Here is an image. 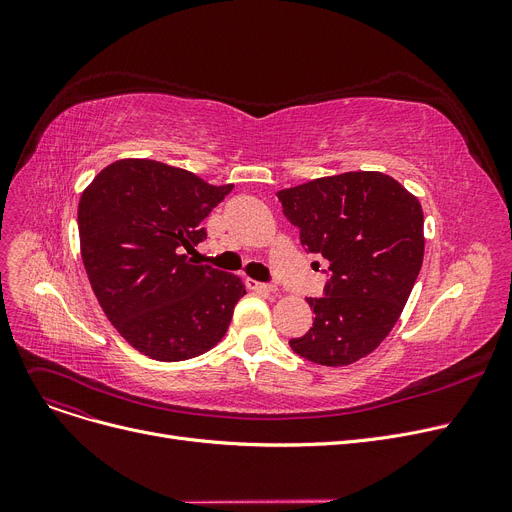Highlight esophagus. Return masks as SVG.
<instances>
[{
	"mask_svg": "<svg viewBox=\"0 0 512 512\" xmlns=\"http://www.w3.org/2000/svg\"><path fill=\"white\" fill-rule=\"evenodd\" d=\"M247 288L255 290V292H274L276 290V286H272V284H263V282H257L251 278H247Z\"/></svg>",
	"mask_w": 512,
	"mask_h": 512,
	"instance_id": "esophagus-1",
	"label": "esophagus"
}]
</instances>
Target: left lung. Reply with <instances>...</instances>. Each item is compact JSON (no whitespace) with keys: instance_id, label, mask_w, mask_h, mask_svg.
I'll use <instances>...</instances> for the list:
<instances>
[{"instance_id":"left-lung-1","label":"left lung","mask_w":512,"mask_h":512,"mask_svg":"<svg viewBox=\"0 0 512 512\" xmlns=\"http://www.w3.org/2000/svg\"><path fill=\"white\" fill-rule=\"evenodd\" d=\"M278 199L303 247L330 263L326 294L307 299L313 328L288 344L317 365H353L409 301L425 251L421 203L392 176L363 170L284 188Z\"/></svg>"}]
</instances>
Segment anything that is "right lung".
I'll return each mask as SVG.
<instances>
[{"label":"right lung","instance_id":"1","mask_svg":"<svg viewBox=\"0 0 512 512\" xmlns=\"http://www.w3.org/2000/svg\"><path fill=\"white\" fill-rule=\"evenodd\" d=\"M234 184L128 157L103 168L78 201L80 255L120 336L155 361L193 359L218 344L247 290L234 274L197 265L201 222Z\"/></svg>","mask_w":512,"mask_h":512}]
</instances>
